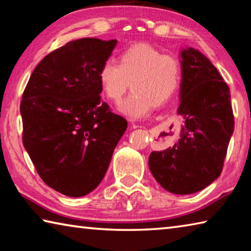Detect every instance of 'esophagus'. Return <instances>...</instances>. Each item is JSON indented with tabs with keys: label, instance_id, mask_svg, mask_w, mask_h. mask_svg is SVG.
I'll return each instance as SVG.
<instances>
[{
	"label": "esophagus",
	"instance_id": "34e87169",
	"mask_svg": "<svg viewBox=\"0 0 251 251\" xmlns=\"http://www.w3.org/2000/svg\"><path fill=\"white\" fill-rule=\"evenodd\" d=\"M133 127H134V128H137V127H139V126H136V125H133Z\"/></svg>",
	"mask_w": 251,
	"mask_h": 251
}]
</instances>
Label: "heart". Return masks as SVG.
<instances>
[{
    "mask_svg": "<svg viewBox=\"0 0 251 251\" xmlns=\"http://www.w3.org/2000/svg\"><path fill=\"white\" fill-rule=\"evenodd\" d=\"M180 79L179 59L145 43L129 46L121 53L118 63L106 61L99 71L101 91L113 101L121 100L131 82L134 92L118 105L120 112L131 118H142L154 105L166 103Z\"/></svg>",
    "mask_w": 251,
    "mask_h": 251,
    "instance_id": "1",
    "label": "heart"
}]
</instances>
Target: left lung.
Instances as JSON below:
<instances>
[{"label": "left lung", "mask_w": 251, "mask_h": 251, "mask_svg": "<svg viewBox=\"0 0 251 251\" xmlns=\"http://www.w3.org/2000/svg\"><path fill=\"white\" fill-rule=\"evenodd\" d=\"M179 57L180 138L172 147L151 151L148 166L167 192L189 195L219 177L235 122L230 91L209 59L194 48L181 49Z\"/></svg>", "instance_id": "left-lung-1"}]
</instances>
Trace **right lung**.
<instances>
[{
    "label": "right lung",
    "mask_w": 251,
    "mask_h": 251,
    "mask_svg": "<svg viewBox=\"0 0 251 251\" xmlns=\"http://www.w3.org/2000/svg\"><path fill=\"white\" fill-rule=\"evenodd\" d=\"M117 40L71 41L42 59L21 101L23 145L46 185L69 197L103 179L127 122L100 100L99 71Z\"/></svg>",
    "instance_id": "1"
}]
</instances>
